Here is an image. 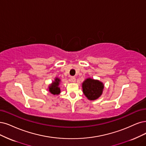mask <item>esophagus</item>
Segmentation results:
<instances>
[{
	"mask_svg": "<svg viewBox=\"0 0 146 146\" xmlns=\"http://www.w3.org/2000/svg\"><path fill=\"white\" fill-rule=\"evenodd\" d=\"M70 80H71L72 82H76V78L74 77V76H72L71 78H70Z\"/></svg>",
	"mask_w": 146,
	"mask_h": 146,
	"instance_id": "34e87169",
	"label": "esophagus"
}]
</instances>
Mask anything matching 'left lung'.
I'll return each mask as SVG.
<instances>
[{
    "label": "left lung",
    "mask_w": 146,
    "mask_h": 146,
    "mask_svg": "<svg viewBox=\"0 0 146 146\" xmlns=\"http://www.w3.org/2000/svg\"><path fill=\"white\" fill-rule=\"evenodd\" d=\"M82 87L83 93L87 98L90 100H95L103 93L104 84L98 79L88 78L82 82Z\"/></svg>",
    "instance_id": "left-lung-1"
}]
</instances>
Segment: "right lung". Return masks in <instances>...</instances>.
I'll use <instances>...</instances> for the list:
<instances>
[{"label":"right lung","mask_w":146,"mask_h":146,"mask_svg":"<svg viewBox=\"0 0 146 146\" xmlns=\"http://www.w3.org/2000/svg\"><path fill=\"white\" fill-rule=\"evenodd\" d=\"M61 82V80L56 77L55 80L48 85L47 90L49 91V93L53 95H59L61 93V89L59 87V85H60Z\"/></svg>","instance_id":"right-lung-1"}]
</instances>
